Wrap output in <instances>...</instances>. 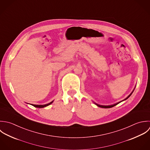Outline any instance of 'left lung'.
Masks as SVG:
<instances>
[{
	"mask_svg": "<svg viewBox=\"0 0 150 150\" xmlns=\"http://www.w3.org/2000/svg\"><path fill=\"white\" fill-rule=\"evenodd\" d=\"M134 89H135V88H134V90H133V91L130 93V94L127 97V98H126L125 100H122V101H120V102H117V103H115V104H113V105H99V104H97V103H96V102H94V103L97 105V106H98V107H100V108H112V107H113V106H115V105H117L118 103H119L120 102H122V101H123V100H126L128 98H129L130 97V96L132 94V93H133V91H134Z\"/></svg>",
	"mask_w": 150,
	"mask_h": 150,
	"instance_id": "left-lung-1",
	"label": "left lung"
}]
</instances>
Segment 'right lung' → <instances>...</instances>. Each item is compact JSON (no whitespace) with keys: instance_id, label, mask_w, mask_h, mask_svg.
<instances>
[{"instance_id":"right-lung-1","label":"right lung","mask_w":150,"mask_h":150,"mask_svg":"<svg viewBox=\"0 0 150 150\" xmlns=\"http://www.w3.org/2000/svg\"><path fill=\"white\" fill-rule=\"evenodd\" d=\"M53 102V100H52V102H50V103H49L45 104V105H34V104H33L32 105H33V106H34V107H36V108H44V107H46V106H47L50 105Z\"/></svg>"}]
</instances>
